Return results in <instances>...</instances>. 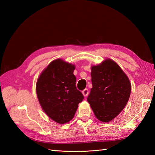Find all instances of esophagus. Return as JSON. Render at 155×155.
<instances>
[{"label":"esophagus","instance_id":"1","mask_svg":"<svg viewBox=\"0 0 155 155\" xmlns=\"http://www.w3.org/2000/svg\"><path fill=\"white\" fill-rule=\"evenodd\" d=\"M82 93H83V96H85V97H86V96H87L88 95V90L87 88L84 89V90H83V92H82Z\"/></svg>","mask_w":155,"mask_h":155}]
</instances>
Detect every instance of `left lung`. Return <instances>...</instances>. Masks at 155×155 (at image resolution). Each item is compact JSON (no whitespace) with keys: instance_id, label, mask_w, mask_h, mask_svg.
Returning a JSON list of instances; mask_svg holds the SVG:
<instances>
[{"instance_id":"obj_1","label":"left lung","mask_w":155,"mask_h":155,"mask_svg":"<svg viewBox=\"0 0 155 155\" xmlns=\"http://www.w3.org/2000/svg\"><path fill=\"white\" fill-rule=\"evenodd\" d=\"M92 88L87 101L96 118L109 122L122 111L130 97L131 85L119 65L107 59L91 67Z\"/></svg>"}]
</instances>
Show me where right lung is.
<instances>
[{"instance_id":"right-lung-1","label":"right lung","mask_w":155,"mask_h":155,"mask_svg":"<svg viewBox=\"0 0 155 155\" xmlns=\"http://www.w3.org/2000/svg\"><path fill=\"white\" fill-rule=\"evenodd\" d=\"M74 64L58 59L41 74L36 83L39 104L48 117L60 124L71 120L83 100L76 86Z\"/></svg>"}]
</instances>
